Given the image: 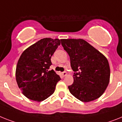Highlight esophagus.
<instances>
[{"instance_id":"esophagus-1","label":"esophagus","mask_w":122,"mask_h":122,"mask_svg":"<svg viewBox=\"0 0 122 122\" xmlns=\"http://www.w3.org/2000/svg\"><path fill=\"white\" fill-rule=\"evenodd\" d=\"M62 74H63V76H66L67 74V72H66V71H64V72L62 73Z\"/></svg>"}]
</instances>
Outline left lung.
<instances>
[{"label":"left lung","instance_id":"1","mask_svg":"<svg viewBox=\"0 0 122 122\" xmlns=\"http://www.w3.org/2000/svg\"><path fill=\"white\" fill-rule=\"evenodd\" d=\"M61 41L74 71L73 84L68 86L71 94L84 102L100 97L110 81V66L106 57L82 39Z\"/></svg>","mask_w":122,"mask_h":122}]
</instances>
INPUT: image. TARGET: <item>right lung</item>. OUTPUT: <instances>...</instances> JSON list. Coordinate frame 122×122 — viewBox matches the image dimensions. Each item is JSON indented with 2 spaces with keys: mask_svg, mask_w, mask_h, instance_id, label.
Segmentation results:
<instances>
[{
  "mask_svg": "<svg viewBox=\"0 0 122 122\" xmlns=\"http://www.w3.org/2000/svg\"><path fill=\"white\" fill-rule=\"evenodd\" d=\"M60 44L59 39H41L20 56L16 67V81L28 99L41 102L55 92L61 78L54 70L48 69L52 64L51 58Z\"/></svg>",
  "mask_w": 122,
  "mask_h": 122,
  "instance_id": "obj_1",
  "label": "right lung"
}]
</instances>
